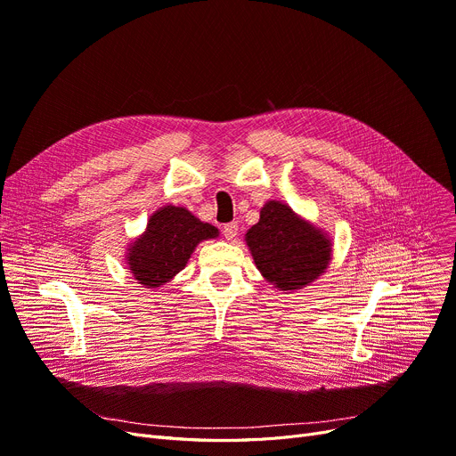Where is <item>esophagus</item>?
<instances>
[{
	"mask_svg": "<svg viewBox=\"0 0 456 456\" xmlns=\"http://www.w3.org/2000/svg\"><path fill=\"white\" fill-rule=\"evenodd\" d=\"M236 234H238V224L232 222V224L224 225V236L227 238V240H234Z\"/></svg>",
	"mask_w": 456,
	"mask_h": 456,
	"instance_id": "esophagus-1",
	"label": "esophagus"
}]
</instances>
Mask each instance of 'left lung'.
<instances>
[{
  "label": "left lung",
  "instance_id": "left-lung-1",
  "mask_svg": "<svg viewBox=\"0 0 456 456\" xmlns=\"http://www.w3.org/2000/svg\"><path fill=\"white\" fill-rule=\"evenodd\" d=\"M255 266L273 289L301 290L330 265V236L277 200L260 208V220L244 236Z\"/></svg>",
  "mask_w": 456,
  "mask_h": 456
}]
</instances>
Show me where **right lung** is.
Instances as JSON below:
<instances>
[{
  "instance_id": "obj_1",
  "label": "right lung",
  "mask_w": 456,
  "mask_h": 456,
  "mask_svg": "<svg viewBox=\"0 0 456 456\" xmlns=\"http://www.w3.org/2000/svg\"><path fill=\"white\" fill-rule=\"evenodd\" d=\"M218 236V229L196 218L188 208L164 205L150 216L146 231L127 246V270L142 289H160L184 270L203 240Z\"/></svg>"
}]
</instances>
